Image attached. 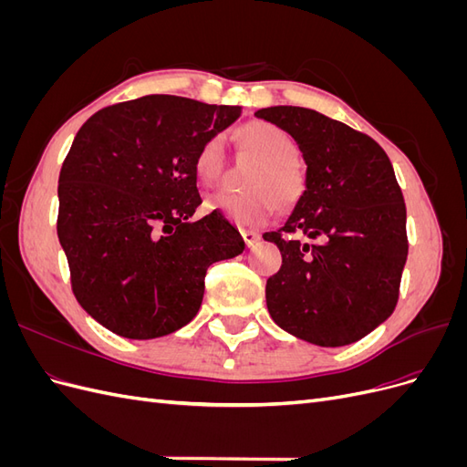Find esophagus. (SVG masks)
Segmentation results:
<instances>
[{"label": "esophagus", "instance_id": "esophagus-1", "mask_svg": "<svg viewBox=\"0 0 467 467\" xmlns=\"http://www.w3.org/2000/svg\"><path fill=\"white\" fill-rule=\"evenodd\" d=\"M239 234H242V237H244V242H245L247 247L255 245V244L259 242V237H261L257 232H251V230H239Z\"/></svg>", "mask_w": 467, "mask_h": 467}]
</instances>
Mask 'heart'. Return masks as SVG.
<instances>
[{
    "instance_id": "heart-1",
    "label": "heart",
    "mask_w": 467,
    "mask_h": 467,
    "mask_svg": "<svg viewBox=\"0 0 467 467\" xmlns=\"http://www.w3.org/2000/svg\"><path fill=\"white\" fill-rule=\"evenodd\" d=\"M239 146L255 155L259 165L247 177L245 192H212L206 208L235 225H261L273 216L275 202L286 210L298 204L306 191V171L298 160V144L280 126L253 120L237 130ZM225 151L222 136H210L194 155V173L204 185L216 182L223 171Z\"/></svg>"
}]
</instances>
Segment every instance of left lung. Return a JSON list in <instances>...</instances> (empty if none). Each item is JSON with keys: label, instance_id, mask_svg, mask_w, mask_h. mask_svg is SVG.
<instances>
[{"label": "left lung", "instance_id": "8db88e82", "mask_svg": "<svg viewBox=\"0 0 467 467\" xmlns=\"http://www.w3.org/2000/svg\"><path fill=\"white\" fill-rule=\"evenodd\" d=\"M255 117L286 130L307 165L286 223L263 235L282 253L266 280L268 314L307 343H355L400 298L407 212L391 161L376 140L312 109L268 107Z\"/></svg>", "mask_w": 467, "mask_h": 467}]
</instances>
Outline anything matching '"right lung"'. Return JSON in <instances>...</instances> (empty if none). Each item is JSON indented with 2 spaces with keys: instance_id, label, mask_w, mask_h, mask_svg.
I'll return each mask as SVG.
<instances>
[{
  "instance_id": "obj_1",
  "label": "right lung",
  "mask_w": 467,
  "mask_h": 467,
  "mask_svg": "<svg viewBox=\"0 0 467 467\" xmlns=\"http://www.w3.org/2000/svg\"><path fill=\"white\" fill-rule=\"evenodd\" d=\"M242 109L175 95L105 107L81 126L58 179V239L79 306L126 338L187 325L202 304L208 266L245 249L202 202L194 155Z\"/></svg>"
}]
</instances>
